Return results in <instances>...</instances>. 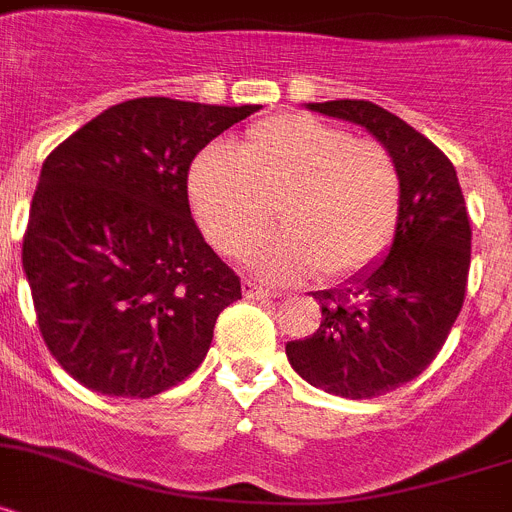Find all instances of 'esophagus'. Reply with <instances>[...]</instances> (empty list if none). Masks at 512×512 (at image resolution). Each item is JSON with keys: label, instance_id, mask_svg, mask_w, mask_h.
Returning <instances> with one entry per match:
<instances>
[{"label": "esophagus", "instance_id": "obj_1", "mask_svg": "<svg viewBox=\"0 0 512 512\" xmlns=\"http://www.w3.org/2000/svg\"><path fill=\"white\" fill-rule=\"evenodd\" d=\"M244 293H247L250 299H275V296H281V293L268 291V288L257 286V283H252V281H244Z\"/></svg>", "mask_w": 512, "mask_h": 512}]
</instances>
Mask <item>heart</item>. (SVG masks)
<instances>
[{"mask_svg": "<svg viewBox=\"0 0 512 512\" xmlns=\"http://www.w3.org/2000/svg\"><path fill=\"white\" fill-rule=\"evenodd\" d=\"M195 219L216 250L242 257L270 281L322 270L350 278L381 260L402 216V172L386 146L311 115H283L247 131L239 154L211 149L190 172Z\"/></svg>", "mask_w": 512, "mask_h": 512, "instance_id": "b5f03b06", "label": "heart"}]
</instances>
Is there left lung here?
<instances>
[{"label": "left lung", "mask_w": 512, "mask_h": 512, "mask_svg": "<svg viewBox=\"0 0 512 512\" xmlns=\"http://www.w3.org/2000/svg\"><path fill=\"white\" fill-rule=\"evenodd\" d=\"M306 108L366 128L402 172V216L386 257L337 288L311 293L322 324L286 345L291 368L311 386L373 399L420 376L459 317L471 262L469 213L451 159L402 118L368 100Z\"/></svg>", "instance_id": "obj_1"}]
</instances>
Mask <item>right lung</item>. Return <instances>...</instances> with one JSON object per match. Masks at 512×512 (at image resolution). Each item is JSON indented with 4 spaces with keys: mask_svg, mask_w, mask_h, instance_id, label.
<instances>
[{
    "mask_svg": "<svg viewBox=\"0 0 512 512\" xmlns=\"http://www.w3.org/2000/svg\"><path fill=\"white\" fill-rule=\"evenodd\" d=\"M257 110L139 97L48 154L22 270L48 350L82 386L149 399L203 363L242 283L190 216L188 170Z\"/></svg>",
    "mask_w": 512,
    "mask_h": 512,
    "instance_id": "obj_1",
    "label": "right lung"
}]
</instances>
